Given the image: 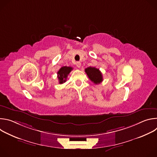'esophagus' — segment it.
I'll list each match as a JSON object with an SVG mask.
<instances>
[{
	"label": "esophagus",
	"instance_id": "obj_1",
	"mask_svg": "<svg viewBox=\"0 0 157 157\" xmlns=\"http://www.w3.org/2000/svg\"><path fill=\"white\" fill-rule=\"evenodd\" d=\"M81 62H79V61L76 62V66L78 67V68H80V67H81Z\"/></svg>",
	"mask_w": 157,
	"mask_h": 157
}]
</instances>
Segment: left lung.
Segmentation results:
<instances>
[{
	"label": "left lung",
	"instance_id": "8db88e82",
	"mask_svg": "<svg viewBox=\"0 0 157 157\" xmlns=\"http://www.w3.org/2000/svg\"><path fill=\"white\" fill-rule=\"evenodd\" d=\"M85 72L88 78L95 84H98L103 81L102 75L100 70L95 67L89 66L85 69Z\"/></svg>",
	"mask_w": 157,
	"mask_h": 157
}]
</instances>
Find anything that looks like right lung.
<instances>
[{
	"mask_svg": "<svg viewBox=\"0 0 157 157\" xmlns=\"http://www.w3.org/2000/svg\"><path fill=\"white\" fill-rule=\"evenodd\" d=\"M73 70V68L70 66H63L57 72L58 79L59 84H63L66 81L67 77H68L70 73Z\"/></svg>",
	"mask_w": 157,
	"mask_h": 157,
	"instance_id": "right-lung-1",
	"label": "right lung"
}]
</instances>
